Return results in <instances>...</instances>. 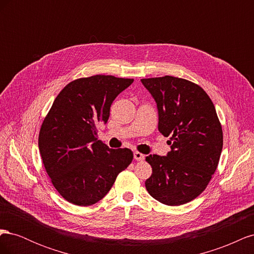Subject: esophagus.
<instances>
[{
  "mask_svg": "<svg viewBox=\"0 0 254 254\" xmlns=\"http://www.w3.org/2000/svg\"><path fill=\"white\" fill-rule=\"evenodd\" d=\"M133 158H134V160H136V161H143V160L145 159V156L143 155V153H141V152H139V151H135V152L133 153Z\"/></svg>",
  "mask_w": 254,
  "mask_h": 254,
  "instance_id": "esophagus-1",
  "label": "esophagus"
}]
</instances>
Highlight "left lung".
I'll return each mask as SVG.
<instances>
[{"instance_id": "8db88e82", "label": "left lung", "mask_w": 254, "mask_h": 254, "mask_svg": "<svg viewBox=\"0 0 254 254\" xmlns=\"http://www.w3.org/2000/svg\"><path fill=\"white\" fill-rule=\"evenodd\" d=\"M155 99L158 129L172 135L166 156L149 155L152 174L145 187L167 205H181L200 195L219 162L222 130L215 107L202 88L173 76L141 79Z\"/></svg>"}]
</instances>
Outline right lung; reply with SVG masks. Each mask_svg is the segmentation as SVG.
<instances>
[{"mask_svg": "<svg viewBox=\"0 0 254 254\" xmlns=\"http://www.w3.org/2000/svg\"><path fill=\"white\" fill-rule=\"evenodd\" d=\"M133 79L95 75L61 90L43 121L39 150L53 186L66 201L87 206L108 194L118 175L131 163L128 148L110 149L97 140L110 107Z\"/></svg>", "mask_w": 254, "mask_h": 254, "instance_id": "1", "label": "right lung"}]
</instances>
